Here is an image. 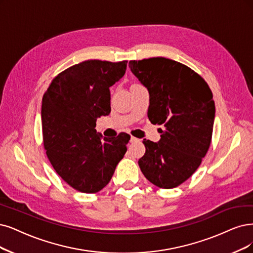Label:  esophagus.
Listing matches in <instances>:
<instances>
[{
    "mask_svg": "<svg viewBox=\"0 0 253 253\" xmlns=\"http://www.w3.org/2000/svg\"><path fill=\"white\" fill-rule=\"evenodd\" d=\"M130 142H131V143H137V142H139V139L134 137V136H131V138H130Z\"/></svg>",
    "mask_w": 253,
    "mask_h": 253,
    "instance_id": "1",
    "label": "esophagus"
}]
</instances>
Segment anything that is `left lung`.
I'll return each mask as SVG.
<instances>
[{
  "label": "left lung",
  "mask_w": 253,
  "mask_h": 253,
  "mask_svg": "<svg viewBox=\"0 0 253 253\" xmlns=\"http://www.w3.org/2000/svg\"><path fill=\"white\" fill-rule=\"evenodd\" d=\"M129 68L149 91V120L164 126L160 142L143 141L146 152L138 166L158 188H176L198 169L211 146L212 92L200 75L172 59L131 60Z\"/></svg>",
  "instance_id": "8db88e82"
}]
</instances>
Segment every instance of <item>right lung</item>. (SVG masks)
Listing matches in <instances>:
<instances>
[{"label":"right lung","mask_w":253,"mask_h":253,"mask_svg":"<svg viewBox=\"0 0 253 253\" xmlns=\"http://www.w3.org/2000/svg\"><path fill=\"white\" fill-rule=\"evenodd\" d=\"M127 60H86L56 76L42 97L43 146L51 165L75 190L92 194L110 181L130 135L97 133L96 122L110 112V90L124 76Z\"/></svg>","instance_id":"obj_1"}]
</instances>
